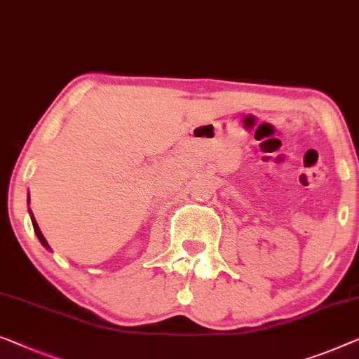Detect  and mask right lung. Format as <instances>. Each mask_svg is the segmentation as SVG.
<instances>
[{"label": "right lung", "mask_w": 359, "mask_h": 359, "mask_svg": "<svg viewBox=\"0 0 359 359\" xmlns=\"http://www.w3.org/2000/svg\"><path fill=\"white\" fill-rule=\"evenodd\" d=\"M27 202H30V197H27ZM29 214H30V220H32V225H34V231H35V235H37V238H39V241L41 243V246L43 248H46L50 251V244L46 243V240H45V236L41 235V231H40V228H39V225H37V222H35V217H34V214H32V210L29 209Z\"/></svg>", "instance_id": "right-lung-1"}]
</instances>
